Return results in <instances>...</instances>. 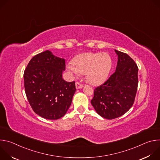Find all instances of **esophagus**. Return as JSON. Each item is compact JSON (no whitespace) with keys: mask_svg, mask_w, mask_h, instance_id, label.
Here are the masks:
<instances>
[{"mask_svg":"<svg viewBox=\"0 0 160 160\" xmlns=\"http://www.w3.org/2000/svg\"><path fill=\"white\" fill-rule=\"evenodd\" d=\"M75 86H76V88L77 89H80V88H82L83 87V85H82L79 82H76Z\"/></svg>","mask_w":160,"mask_h":160,"instance_id":"esophagus-1","label":"esophagus"}]
</instances>
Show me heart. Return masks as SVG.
Listing matches in <instances>:
<instances>
[{
  "instance_id": "b5f03b06",
  "label": "heart",
  "mask_w": 160,
  "mask_h": 160,
  "mask_svg": "<svg viewBox=\"0 0 160 160\" xmlns=\"http://www.w3.org/2000/svg\"><path fill=\"white\" fill-rule=\"evenodd\" d=\"M112 66V59L107 53H84L76 57L73 64L69 63L67 69L76 76L85 73L88 82L99 85L108 77Z\"/></svg>"
}]
</instances>
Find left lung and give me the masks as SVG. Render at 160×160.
Returning <instances> with one entry per match:
<instances>
[{
    "label": "left lung",
    "mask_w": 160,
    "mask_h": 160,
    "mask_svg": "<svg viewBox=\"0 0 160 160\" xmlns=\"http://www.w3.org/2000/svg\"><path fill=\"white\" fill-rule=\"evenodd\" d=\"M118 56L116 71L94 90L91 104L99 115L108 120L118 118L132 106L138 86V67L127 54Z\"/></svg>",
    "instance_id": "1"
}]
</instances>
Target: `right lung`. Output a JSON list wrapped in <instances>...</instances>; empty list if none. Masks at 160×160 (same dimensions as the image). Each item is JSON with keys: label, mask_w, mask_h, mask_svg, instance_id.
<instances>
[{"label": "right lung", "mask_w": 160, "mask_h": 160, "mask_svg": "<svg viewBox=\"0 0 160 160\" xmlns=\"http://www.w3.org/2000/svg\"><path fill=\"white\" fill-rule=\"evenodd\" d=\"M64 59L45 51L33 56L24 72L27 98L34 112L48 120L62 117L76 91L75 82L62 79Z\"/></svg>", "instance_id": "right-lung-1"}]
</instances>
